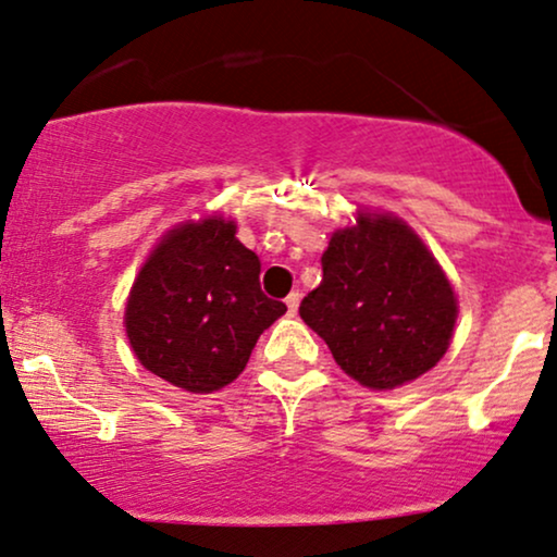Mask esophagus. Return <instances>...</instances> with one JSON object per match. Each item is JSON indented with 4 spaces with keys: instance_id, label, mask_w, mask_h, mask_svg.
I'll return each mask as SVG.
<instances>
[{
    "instance_id": "1",
    "label": "esophagus",
    "mask_w": 557,
    "mask_h": 557,
    "mask_svg": "<svg viewBox=\"0 0 557 557\" xmlns=\"http://www.w3.org/2000/svg\"><path fill=\"white\" fill-rule=\"evenodd\" d=\"M285 302H287V313L295 315V313H298V306H300V293H290L285 298Z\"/></svg>"
}]
</instances>
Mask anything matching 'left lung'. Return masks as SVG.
<instances>
[{
    "label": "left lung",
    "instance_id": "obj_1",
    "mask_svg": "<svg viewBox=\"0 0 557 557\" xmlns=\"http://www.w3.org/2000/svg\"><path fill=\"white\" fill-rule=\"evenodd\" d=\"M321 264L300 318L348 376L395 389L438 364L454 336L456 293L403 219L361 211L356 226L333 232Z\"/></svg>",
    "mask_w": 557,
    "mask_h": 557
}]
</instances>
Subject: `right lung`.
Listing matches in <instances>:
<instances>
[{"label":"right lung","instance_id":"obj_1","mask_svg":"<svg viewBox=\"0 0 557 557\" xmlns=\"http://www.w3.org/2000/svg\"><path fill=\"white\" fill-rule=\"evenodd\" d=\"M259 257L224 216L185 221L162 236L132 285L124 325L147 372L185 392H216L287 306L259 287Z\"/></svg>","mask_w":557,"mask_h":557}]
</instances>
